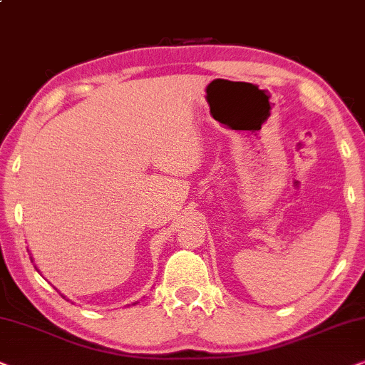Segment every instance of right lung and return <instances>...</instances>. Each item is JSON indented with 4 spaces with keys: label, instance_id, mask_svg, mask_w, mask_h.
<instances>
[{
    "label": "right lung",
    "instance_id": "add662e5",
    "mask_svg": "<svg viewBox=\"0 0 365 365\" xmlns=\"http://www.w3.org/2000/svg\"><path fill=\"white\" fill-rule=\"evenodd\" d=\"M63 297H65V295H63ZM65 299H66V297H65Z\"/></svg>",
    "mask_w": 365,
    "mask_h": 365
}]
</instances>
